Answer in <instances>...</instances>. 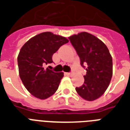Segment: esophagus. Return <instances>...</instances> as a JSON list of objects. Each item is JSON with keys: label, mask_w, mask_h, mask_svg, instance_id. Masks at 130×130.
Wrapping results in <instances>:
<instances>
[{"label": "esophagus", "mask_w": 130, "mask_h": 130, "mask_svg": "<svg viewBox=\"0 0 130 130\" xmlns=\"http://www.w3.org/2000/svg\"><path fill=\"white\" fill-rule=\"evenodd\" d=\"M65 74H66V75H71V72H65Z\"/></svg>", "instance_id": "obj_1"}]
</instances>
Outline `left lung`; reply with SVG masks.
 I'll return each instance as SVG.
<instances>
[{
    "label": "left lung",
    "mask_w": 130,
    "mask_h": 130,
    "mask_svg": "<svg viewBox=\"0 0 130 130\" xmlns=\"http://www.w3.org/2000/svg\"><path fill=\"white\" fill-rule=\"evenodd\" d=\"M86 69L84 82L75 90L86 101H94L104 94L113 75V60L107 46L87 32L68 38Z\"/></svg>",
    "instance_id": "1"
}]
</instances>
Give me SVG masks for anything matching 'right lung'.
Masks as SVG:
<instances>
[{"instance_id": "1", "label": "right lung", "mask_w": 130, "mask_h": 130, "mask_svg": "<svg viewBox=\"0 0 130 130\" xmlns=\"http://www.w3.org/2000/svg\"><path fill=\"white\" fill-rule=\"evenodd\" d=\"M68 42L66 38L47 31L31 38L20 50L17 58L19 76L26 89L38 99L48 98L59 88L63 73L46 66L53 63V54Z\"/></svg>"}]
</instances>
